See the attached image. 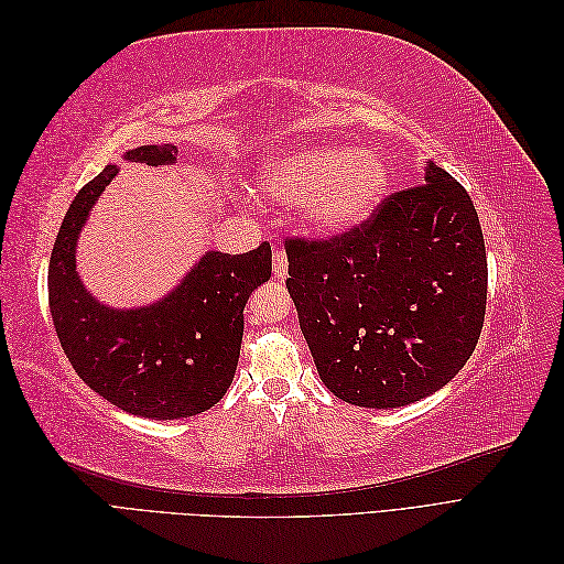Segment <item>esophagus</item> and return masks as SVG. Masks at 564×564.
Here are the masks:
<instances>
[{
	"label": "esophagus",
	"instance_id": "1",
	"mask_svg": "<svg viewBox=\"0 0 564 564\" xmlns=\"http://www.w3.org/2000/svg\"><path fill=\"white\" fill-rule=\"evenodd\" d=\"M286 270H289L286 253L282 249H278L275 256H272V275H275L278 280H284L286 278Z\"/></svg>",
	"mask_w": 564,
	"mask_h": 564
}]
</instances>
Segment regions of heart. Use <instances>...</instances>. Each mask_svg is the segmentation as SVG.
Listing matches in <instances>:
<instances>
[{"label": "heart", "instance_id": "1", "mask_svg": "<svg viewBox=\"0 0 564 564\" xmlns=\"http://www.w3.org/2000/svg\"><path fill=\"white\" fill-rule=\"evenodd\" d=\"M388 169L371 148L308 145L270 155L256 174V187L280 202H301L303 226L315 235L348 232L377 212Z\"/></svg>", "mask_w": 564, "mask_h": 564}]
</instances>
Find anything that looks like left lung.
Returning a JSON list of instances; mask_svg holds the SVG:
<instances>
[{"instance_id":"obj_1","label":"left lung","mask_w":564,"mask_h":564,"mask_svg":"<svg viewBox=\"0 0 564 564\" xmlns=\"http://www.w3.org/2000/svg\"><path fill=\"white\" fill-rule=\"evenodd\" d=\"M284 249L301 332L338 400L412 404L468 362L485 324L487 253L470 195L435 162L362 226Z\"/></svg>"}]
</instances>
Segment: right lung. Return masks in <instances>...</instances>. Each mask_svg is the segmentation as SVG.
I'll use <instances>...</instances> for the list:
<instances>
[{"mask_svg":"<svg viewBox=\"0 0 564 564\" xmlns=\"http://www.w3.org/2000/svg\"><path fill=\"white\" fill-rule=\"evenodd\" d=\"M172 143L141 145L124 160L174 164ZM108 164L75 195L48 261V308L77 377L110 404L143 419L207 412L232 383L245 334V305L270 280L272 251H207L181 284L143 308H108L77 275V237L96 199L117 176Z\"/></svg>","mask_w":564,"mask_h":564,"instance_id":"right-lung-1","label":"right lung"}]
</instances>
